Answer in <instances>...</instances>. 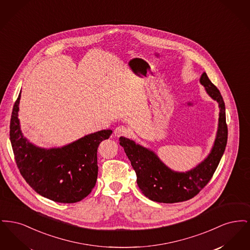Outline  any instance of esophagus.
Instances as JSON below:
<instances>
[{"label":"esophagus","instance_id":"34e87169","mask_svg":"<svg viewBox=\"0 0 250 250\" xmlns=\"http://www.w3.org/2000/svg\"><path fill=\"white\" fill-rule=\"evenodd\" d=\"M129 130L125 125H119L114 129V136L115 137H121V136H126L128 135Z\"/></svg>","mask_w":250,"mask_h":250}]
</instances>
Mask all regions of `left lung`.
<instances>
[{
    "label": "left lung",
    "mask_w": 250,
    "mask_h": 250,
    "mask_svg": "<svg viewBox=\"0 0 250 250\" xmlns=\"http://www.w3.org/2000/svg\"><path fill=\"white\" fill-rule=\"evenodd\" d=\"M207 94L218 103L220 108L218 129L214 146L209 155L198 166L187 172L173 171L158 158L155 153L121 137L120 145L131 161L137 174V184L144 196L151 201L163 203L186 202L209 183L224 154L228 140L225 103L219 90L212 83L204 72L200 80Z\"/></svg>",
    "instance_id": "obj_1"
}]
</instances>
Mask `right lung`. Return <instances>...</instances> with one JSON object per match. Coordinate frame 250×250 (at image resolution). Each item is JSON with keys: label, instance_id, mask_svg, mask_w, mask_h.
<instances>
[{"label": "right lung", "instance_id": "right-lung-1", "mask_svg": "<svg viewBox=\"0 0 250 250\" xmlns=\"http://www.w3.org/2000/svg\"><path fill=\"white\" fill-rule=\"evenodd\" d=\"M21 94L13 107L10 142L17 166L29 186L39 195L61 203L86 198L97 179V148L112 131H98L62 148L43 149L24 138L18 118Z\"/></svg>", "mask_w": 250, "mask_h": 250}]
</instances>
